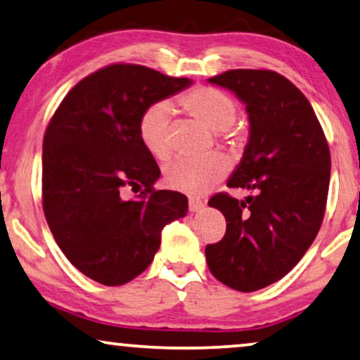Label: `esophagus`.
Returning <instances> with one entry per match:
<instances>
[{
    "instance_id": "1",
    "label": "esophagus",
    "mask_w": 360,
    "mask_h": 360,
    "mask_svg": "<svg viewBox=\"0 0 360 360\" xmlns=\"http://www.w3.org/2000/svg\"><path fill=\"white\" fill-rule=\"evenodd\" d=\"M188 208H190L191 213H196V211H200V210L205 208V203L200 198H190Z\"/></svg>"
}]
</instances>
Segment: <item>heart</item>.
<instances>
[{
	"label": "heart",
	"instance_id": "heart-1",
	"mask_svg": "<svg viewBox=\"0 0 360 360\" xmlns=\"http://www.w3.org/2000/svg\"><path fill=\"white\" fill-rule=\"evenodd\" d=\"M175 105L186 115L203 122L216 131L219 142L236 147L240 141V132L234 126L238 116V103L229 93L216 86H196L175 98ZM172 108L167 101H157L142 112L137 122V136L144 149L157 160H165L170 155ZM228 157L219 152L196 159H176L167 165L164 172L165 185L186 195H203L219 184L229 172Z\"/></svg>",
	"mask_w": 360,
	"mask_h": 360
}]
</instances>
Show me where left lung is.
Here are the masks:
<instances>
[{"mask_svg": "<svg viewBox=\"0 0 360 360\" xmlns=\"http://www.w3.org/2000/svg\"><path fill=\"white\" fill-rule=\"evenodd\" d=\"M245 103L249 144L228 181L252 191L239 201L218 193L210 206L226 218V234L205 249L211 274L239 292L285 277L316 238L326 211L331 154L307 96L267 68H236L210 78Z\"/></svg>", "mask_w": 360, "mask_h": 360, "instance_id": "obj_1", "label": "left lung"}]
</instances>
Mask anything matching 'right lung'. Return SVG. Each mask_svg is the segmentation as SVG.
I'll return each mask as SVG.
<instances>
[{
  "mask_svg": "<svg viewBox=\"0 0 360 360\" xmlns=\"http://www.w3.org/2000/svg\"><path fill=\"white\" fill-rule=\"evenodd\" d=\"M137 63H111L67 93L42 144V210L65 257L98 283L124 285L144 272L162 229L184 218L188 200L155 190L160 169L137 122L154 103L190 85ZM126 188L141 193L126 200Z\"/></svg>",
  "mask_w": 360,
  "mask_h": 360,
  "instance_id": "obj_1",
  "label": "right lung"
}]
</instances>
